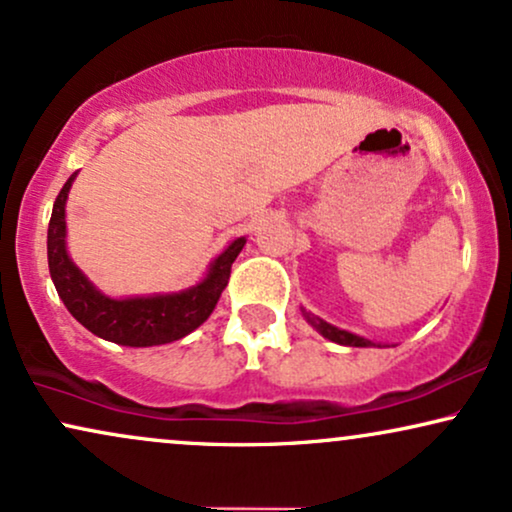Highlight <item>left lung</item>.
I'll list each match as a JSON object with an SVG mask.
<instances>
[{
  "label": "left lung",
  "instance_id": "1",
  "mask_svg": "<svg viewBox=\"0 0 512 512\" xmlns=\"http://www.w3.org/2000/svg\"><path fill=\"white\" fill-rule=\"evenodd\" d=\"M304 315H306L308 323H311V325L315 327V330H318L320 334H323L325 339H330V342H334V344H342V346H375V344L370 342V339L358 337V334H353V332L339 330V327L325 323V320L315 318V315H311V313L304 311Z\"/></svg>",
  "mask_w": 512,
  "mask_h": 512
}]
</instances>
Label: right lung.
I'll return each instance as SVG.
<instances>
[{
    "label": "right lung",
    "mask_w": 512,
    "mask_h": 512,
    "mask_svg": "<svg viewBox=\"0 0 512 512\" xmlns=\"http://www.w3.org/2000/svg\"><path fill=\"white\" fill-rule=\"evenodd\" d=\"M75 175L78 173H73L61 187L47 230L49 273H52L56 292L73 318L97 337L121 346L170 344L197 330L216 308L220 294L230 280L232 263L244 249L246 237H237L223 254L213 258L211 268L199 285L173 294L111 299L99 292L68 256L66 199Z\"/></svg>",
    "instance_id": "obj_1"
}]
</instances>
